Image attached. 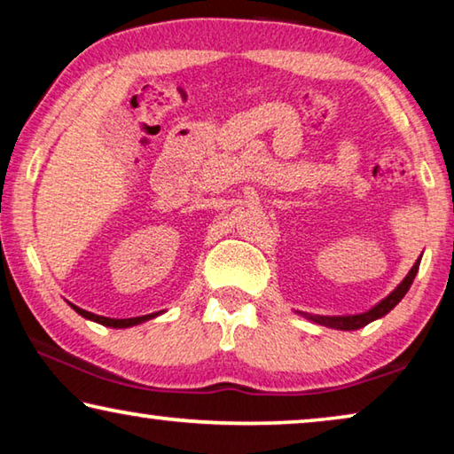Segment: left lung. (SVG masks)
Returning a JSON list of instances; mask_svg holds the SVG:
<instances>
[{
  "label": "left lung",
  "mask_w": 454,
  "mask_h": 454,
  "mask_svg": "<svg viewBox=\"0 0 454 454\" xmlns=\"http://www.w3.org/2000/svg\"><path fill=\"white\" fill-rule=\"evenodd\" d=\"M418 267H420V259L414 262V267H411L410 273L403 277L400 286H397L387 297H383L381 301L375 303L373 308H369L367 312L353 314V316H314V314H303V312H300V314L303 317H308V320H312L316 324H322V326L334 328V330H358V328L367 326V324H371L373 320H379V317H383L385 314H389L391 309H394L397 303L402 301V297L408 294L410 286L414 283Z\"/></svg>",
  "instance_id": "obj_1"
}]
</instances>
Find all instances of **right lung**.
I'll use <instances>...</instances> for the list:
<instances>
[{"label": "right lung", "mask_w": 454, "mask_h": 454, "mask_svg": "<svg viewBox=\"0 0 454 454\" xmlns=\"http://www.w3.org/2000/svg\"><path fill=\"white\" fill-rule=\"evenodd\" d=\"M71 308L75 309V312H77L79 316L87 317V320H93V322H98V324H104V326H110V328H130V326H137V324H142V322L151 320V317L160 314V312H157V314L137 316V317H121V320H118V317H106V316L91 314V312H87V309H81V308H77V306H73V303H71Z\"/></svg>", "instance_id": "right-lung-1"}]
</instances>
